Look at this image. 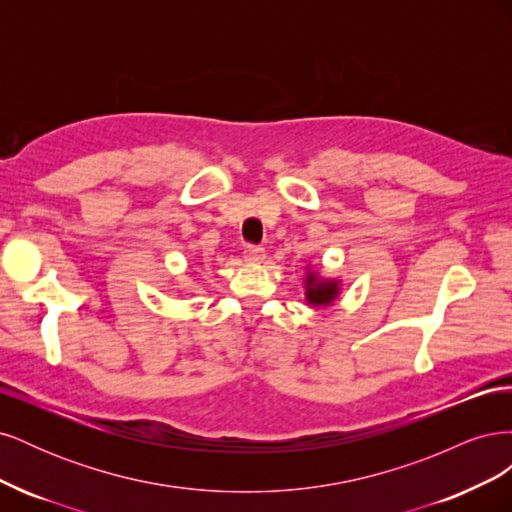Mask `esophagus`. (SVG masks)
I'll return each mask as SVG.
<instances>
[{"label": "esophagus", "mask_w": 512, "mask_h": 512, "mask_svg": "<svg viewBox=\"0 0 512 512\" xmlns=\"http://www.w3.org/2000/svg\"><path fill=\"white\" fill-rule=\"evenodd\" d=\"M243 258H245L247 262H260L262 258H265V250H262L260 245H245Z\"/></svg>", "instance_id": "1"}]
</instances>
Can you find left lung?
<instances>
[{"label": "left lung", "instance_id": "left-lung-1", "mask_svg": "<svg viewBox=\"0 0 512 512\" xmlns=\"http://www.w3.org/2000/svg\"><path fill=\"white\" fill-rule=\"evenodd\" d=\"M339 294L337 282H324L316 273H307L305 277V297L312 305H329Z\"/></svg>", "mask_w": 512, "mask_h": 512}]
</instances>
